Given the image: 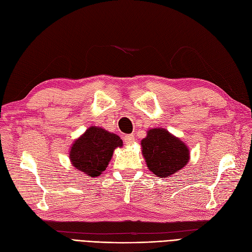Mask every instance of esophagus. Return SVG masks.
I'll return each instance as SVG.
<instances>
[{"mask_svg": "<svg viewBox=\"0 0 252 252\" xmlns=\"http://www.w3.org/2000/svg\"><path fill=\"white\" fill-rule=\"evenodd\" d=\"M124 140L126 145H131L134 141V136L133 135H126V136H124Z\"/></svg>", "mask_w": 252, "mask_h": 252, "instance_id": "34e87169", "label": "esophagus"}]
</instances>
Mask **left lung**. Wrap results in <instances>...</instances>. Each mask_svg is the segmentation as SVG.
I'll list each match as a JSON object with an SVG mask.
<instances>
[{
    "mask_svg": "<svg viewBox=\"0 0 252 252\" xmlns=\"http://www.w3.org/2000/svg\"><path fill=\"white\" fill-rule=\"evenodd\" d=\"M140 144L148 168L159 178L172 176L189 163L188 146L165 128H150Z\"/></svg>",
    "mask_w": 252,
    "mask_h": 252,
    "instance_id": "8db88e82",
    "label": "left lung"
}]
</instances>
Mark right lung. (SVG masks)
I'll return each instance as SVG.
<instances>
[{
    "instance_id": "add662e5",
    "label": "right lung",
    "mask_w": 252,
    "mask_h": 252,
    "mask_svg": "<svg viewBox=\"0 0 252 252\" xmlns=\"http://www.w3.org/2000/svg\"><path fill=\"white\" fill-rule=\"evenodd\" d=\"M118 147H122L118 135L102 127L90 126L74 141L69 158L77 170L89 177H98L106 169L114 150Z\"/></svg>"
}]
</instances>
